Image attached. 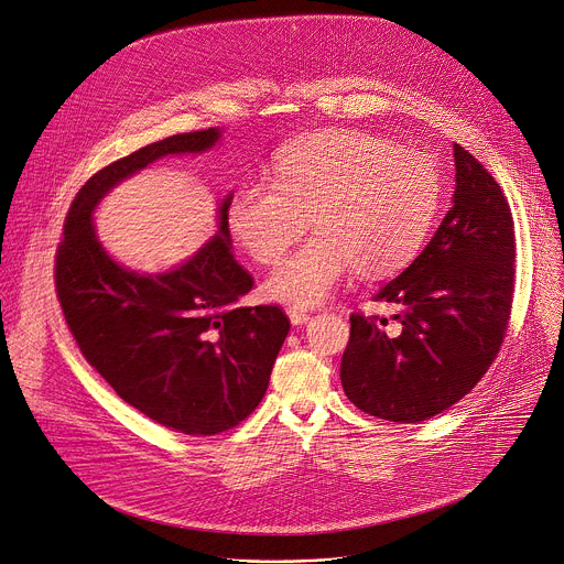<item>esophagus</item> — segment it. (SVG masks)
<instances>
[{
    "mask_svg": "<svg viewBox=\"0 0 564 564\" xmlns=\"http://www.w3.org/2000/svg\"><path fill=\"white\" fill-rule=\"evenodd\" d=\"M289 319H291V324L300 326V324H306V322L311 319V315H308L306 311H302V308L293 306V308H289Z\"/></svg>",
    "mask_w": 564,
    "mask_h": 564,
    "instance_id": "34e87169",
    "label": "esophagus"
}]
</instances>
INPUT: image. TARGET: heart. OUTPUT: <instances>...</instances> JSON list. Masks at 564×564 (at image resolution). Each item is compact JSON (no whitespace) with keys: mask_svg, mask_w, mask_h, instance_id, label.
<instances>
[{"mask_svg":"<svg viewBox=\"0 0 564 564\" xmlns=\"http://www.w3.org/2000/svg\"><path fill=\"white\" fill-rule=\"evenodd\" d=\"M442 202L437 164L360 131H322L286 147L275 180H249L227 204L234 238L275 264L311 224V236L267 280L273 300L317 306L356 269L382 278L420 251Z\"/></svg>","mask_w":564,"mask_h":564,"instance_id":"obj_1","label":"heart"}]
</instances>
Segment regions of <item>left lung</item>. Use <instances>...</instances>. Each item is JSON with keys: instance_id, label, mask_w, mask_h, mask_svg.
I'll use <instances>...</instances> for the list:
<instances>
[{"instance_id": "8db88e82", "label": "left lung", "mask_w": 564, "mask_h": 564, "mask_svg": "<svg viewBox=\"0 0 564 564\" xmlns=\"http://www.w3.org/2000/svg\"><path fill=\"white\" fill-rule=\"evenodd\" d=\"M456 191L424 251L373 300L387 317L351 315L340 380L369 415L422 422L463 400L496 360L511 313L516 238L502 188L454 144Z\"/></svg>"}]
</instances>
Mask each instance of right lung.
Returning a JSON list of instances; mask_svg holds the SVG:
<instances>
[{"instance_id":"add662e5","label":"right lung","mask_w":564,"mask_h":564,"mask_svg":"<svg viewBox=\"0 0 564 564\" xmlns=\"http://www.w3.org/2000/svg\"><path fill=\"white\" fill-rule=\"evenodd\" d=\"M219 129L153 142L97 171L75 195L57 249L55 286L90 367L151 420L186 435L240 424L264 398L291 328L280 306H242L253 278L231 253L227 204L217 234L164 273H138L97 240L93 213L120 182L166 155L204 153Z\"/></svg>"}]
</instances>
